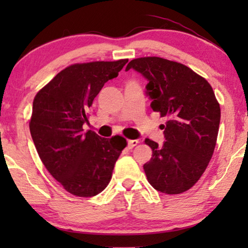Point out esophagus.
Instances as JSON below:
<instances>
[{
  "label": "esophagus",
  "mask_w": 248,
  "mask_h": 248,
  "mask_svg": "<svg viewBox=\"0 0 248 248\" xmlns=\"http://www.w3.org/2000/svg\"><path fill=\"white\" fill-rule=\"evenodd\" d=\"M139 141L138 140H128L127 141V148L128 149H133L135 145H138Z\"/></svg>",
  "instance_id": "1"
}]
</instances>
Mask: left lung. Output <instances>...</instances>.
<instances>
[{
  "mask_svg": "<svg viewBox=\"0 0 248 248\" xmlns=\"http://www.w3.org/2000/svg\"><path fill=\"white\" fill-rule=\"evenodd\" d=\"M133 69L148 81L151 108L168 121L161 125L165 142L145 139L152 149L143 165L148 182L165 194H179L199 181L215 151L220 124V106L204 78L184 64L161 57L132 60Z\"/></svg>",
  "mask_w": 248,
  "mask_h": 248,
  "instance_id": "left-lung-1",
  "label": "left lung"
}]
</instances>
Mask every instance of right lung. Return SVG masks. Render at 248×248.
Wrapping results in <instances>:
<instances>
[{"mask_svg": "<svg viewBox=\"0 0 248 248\" xmlns=\"http://www.w3.org/2000/svg\"><path fill=\"white\" fill-rule=\"evenodd\" d=\"M127 61L73 64L33 99L29 127L37 152L50 175L71 194L90 198L103 192L126 147L123 137L101 138L82 126L101 88L118 76Z\"/></svg>", "mask_w": 248, "mask_h": 248, "instance_id": "obj_1", "label": "right lung"}]
</instances>
